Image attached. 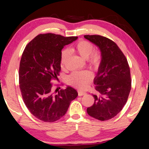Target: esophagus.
<instances>
[{"mask_svg": "<svg viewBox=\"0 0 149 149\" xmlns=\"http://www.w3.org/2000/svg\"><path fill=\"white\" fill-rule=\"evenodd\" d=\"M86 94V93L84 92V91H78V95L79 96H82V95Z\"/></svg>", "mask_w": 149, "mask_h": 149, "instance_id": "1", "label": "esophagus"}]
</instances>
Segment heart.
<instances>
[{"label":"heart","mask_w":149,"mask_h":149,"mask_svg":"<svg viewBox=\"0 0 149 149\" xmlns=\"http://www.w3.org/2000/svg\"><path fill=\"white\" fill-rule=\"evenodd\" d=\"M75 52L83 58L86 59L89 66L94 70H97L100 66L102 56L98 52H93V45L87 40H80L75 45L73 48ZM70 52L68 49H64L61 53L60 62L62 66H64L67 59L68 58ZM93 79V74L89 70H80L72 72L69 75L68 81L73 86L83 89Z\"/></svg>","instance_id":"1"}]
</instances>
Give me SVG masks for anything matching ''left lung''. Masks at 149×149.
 <instances>
[{"label": "left lung", "mask_w": 149, "mask_h": 149, "mask_svg": "<svg viewBox=\"0 0 149 149\" xmlns=\"http://www.w3.org/2000/svg\"><path fill=\"white\" fill-rule=\"evenodd\" d=\"M99 48L102 61L93 79L98 95L92 94L95 101L87 108V114L100 121L115 117L127 102L132 80L127 59L117 44L100 35H85Z\"/></svg>", "instance_id": "left-lung-1"}]
</instances>
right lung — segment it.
<instances>
[{
	"label": "right lung",
	"instance_id": "obj_1",
	"mask_svg": "<svg viewBox=\"0 0 149 149\" xmlns=\"http://www.w3.org/2000/svg\"><path fill=\"white\" fill-rule=\"evenodd\" d=\"M77 38L52 33L38 34L24 51L19 70L20 91L26 107L40 121H58L78 95L70 86L54 93L51 83L52 79H58L61 70L62 49Z\"/></svg>",
	"mask_w": 149,
	"mask_h": 149
}]
</instances>
